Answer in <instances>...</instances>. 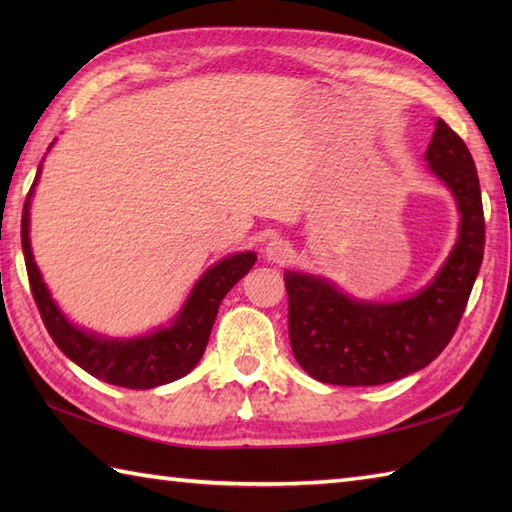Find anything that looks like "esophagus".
Instances as JSON below:
<instances>
[{"label": "esophagus", "mask_w": 512, "mask_h": 512, "mask_svg": "<svg viewBox=\"0 0 512 512\" xmlns=\"http://www.w3.org/2000/svg\"><path fill=\"white\" fill-rule=\"evenodd\" d=\"M264 253H266L268 262H273V264H286V262H290L292 255H295V250H292L290 242H286V239L275 237V239H270V242L266 244Z\"/></svg>", "instance_id": "obj_1"}]
</instances>
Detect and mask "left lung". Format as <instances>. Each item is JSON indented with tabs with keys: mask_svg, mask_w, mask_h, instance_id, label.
Listing matches in <instances>:
<instances>
[{
	"mask_svg": "<svg viewBox=\"0 0 512 512\" xmlns=\"http://www.w3.org/2000/svg\"><path fill=\"white\" fill-rule=\"evenodd\" d=\"M429 169L460 211V235L440 273L416 297L356 301L321 277L286 270L288 336L297 363L328 385H385L427 367L460 325L484 257V209L469 147L438 118Z\"/></svg>",
	"mask_w": 512,
	"mask_h": 512,
	"instance_id": "8db88e82",
	"label": "left lung"
}]
</instances>
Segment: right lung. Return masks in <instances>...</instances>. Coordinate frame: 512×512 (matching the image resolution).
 I'll list each match as a JSON object with an SVG mask.
<instances>
[{"label":"right lung","instance_id":"add662e5","mask_svg":"<svg viewBox=\"0 0 512 512\" xmlns=\"http://www.w3.org/2000/svg\"><path fill=\"white\" fill-rule=\"evenodd\" d=\"M50 149V147H48ZM41 165L35 182L26 195L24 215H21V248H24L30 290L39 314L52 341L59 350L85 372L103 383L127 389H151L167 385L187 376L202 358L209 334L226 292L253 268L255 253H237L211 266L193 286L191 295L178 312L169 328H160L138 339H105L74 325L63 317V312L52 301L43 284L39 268L30 248V198L39 180Z\"/></svg>","mask_w":512,"mask_h":512}]
</instances>
